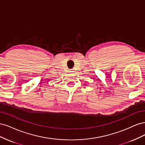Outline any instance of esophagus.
Here are the masks:
<instances>
[{"instance_id": "1", "label": "esophagus", "mask_w": 145, "mask_h": 145, "mask_svg": "<svg viewBox=\"0 0 145 145\" xmlns=\"http://www.w3.org/2000/svg\"><path fill=\"white\" fill-rule=\"evenodd\" d=\"M69 72H71V73H72V71H69Z\"/></svg>"}]
</instances>
